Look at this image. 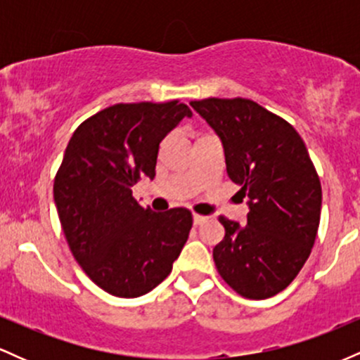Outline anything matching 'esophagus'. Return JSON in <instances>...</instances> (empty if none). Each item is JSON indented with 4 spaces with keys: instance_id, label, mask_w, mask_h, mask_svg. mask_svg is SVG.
<instances>
[{
    "instance_id": "esophagus-1",
    "label": "esophagus",
    "mask_w": 360,
    "mask_h": 360,
    "mask_svg": "<svg viewBox=\"0 0 360 360\" xmlns=\"http://www.w3.org/2000/svg\"><path fill=\"white\" fill-rule=\"evenodd\" d=\"M193 221H194V225H201V223L206 221V217H203V214L194 213V214H193Z\"/></svg>"
}]
</instances>
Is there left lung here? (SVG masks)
Here are the masks:
<instances>
[{"label":"left lung","mask_w":360,"mask_h":360,"mask_svg":"<svg viewBox=\"0 0 360 360\" xmlns=\"http://www.w3.org/2000/svg\"><path fill=\"white\" fill-rule=\"evenodd\" d=\"M220 135L226 172L249 198L247 225L220 214L225 237L213 249L218 274L235 292L266 300L286 289L315 243L321 184L291 123L247 98L191 101Z\"/></svg>","instance_id":"8db88e82"}]
</instances>
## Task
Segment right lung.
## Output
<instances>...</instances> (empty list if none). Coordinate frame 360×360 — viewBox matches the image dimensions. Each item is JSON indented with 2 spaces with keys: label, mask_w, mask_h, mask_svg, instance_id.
Wrapping results in <instances>:
<instances>
[{
  "label": "right lung",
  "mask_w": 360,
  "mask_h": 360,
  "mask_svg": "<svg viewBox=\"0 0 360 360\" xmlns=\"http://www.w3.org/2000/svg\"><path fill=\"white\" fill-rule=\"evenodd\" d=\"M191 110L179 100L118 103L76 128L53 179V200L74 259L118 298L152 291L172 271L193 226L188 208L155 213L131 186L154 179L159 143Z\"/></svg>",
  "instance_id": "add662e5"
}]
</instances>
